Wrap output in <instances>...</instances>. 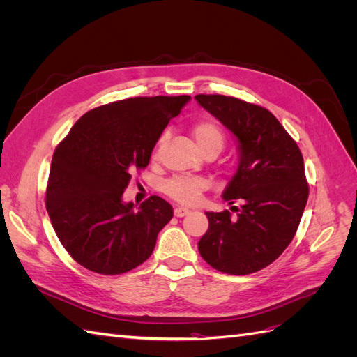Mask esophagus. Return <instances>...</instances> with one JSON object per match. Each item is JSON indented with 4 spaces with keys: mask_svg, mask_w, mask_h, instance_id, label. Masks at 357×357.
Instances as JSON below:
<instances>
[{
    "mask_svg": "<svg viewBox=\"0 0 357 357\" xmlns=\"http://www.w3.org/2000/svg\"><path fill=\"white\" fill-rule=\"evenodd\" d=\"M190 211L188 208H183V207H176L174 208V215L176 218H185V215H188Z\"/></svg>",
    "mask_w": 357,
    "mask_h": 357,
    "instance_id": "34e87169",
    "label": "esophagus"
}]
</instances>
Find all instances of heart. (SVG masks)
<instances>
[{
	"mask_svg": "<svg viewBox=\"0 0 357 357\" xmlns=\"http://www.w3.org/2000/svg\"><path fill=\"white\" fill-rule=\"evenodd\" d=\"M193 137H195L199 149L204 153L210 152V150H220L225 144V135L222 132L220 126L211 119H202L198 121L192 128ZM165 135L159 138V142L155 147L153 158L156 159L159 155L160 144L164 143ZM210 188V183L204 177H188V176H177L169 178L164 185V192L167 195L181 205H195L199 202L202 193Z\"/></svg>",
	"mask_w": 357,
	"mask_h": 357,
	"instance_id": "heart-1",
	"label": "heart"
}]
</instances>
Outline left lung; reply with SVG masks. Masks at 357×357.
Returning <instances> with one entry per match:
<instances>
[{
    "instance_id": "left-lung-1",
    "label": "left lung",
    "mask_w": 357,
    "mask_h": 357,
    "mask_svg": "<svg viewBox=\"0 0 357 357\" xmlns=\"http://www.w3.org/2000/svg\"><path fill=\"white\" fill-rule=\"evenodd\" d=\"M195 98L231 129L241 150L238 169L223 192L231 211L205 213L208 229L198 250L220 273L253 274L273 264L298 231L308 199L304 158L264 107L225 95Z\"/></svg>"
}]
</instances>
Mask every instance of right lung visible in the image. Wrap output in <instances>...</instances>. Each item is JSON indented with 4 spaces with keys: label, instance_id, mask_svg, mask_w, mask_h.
Listing matches in <instances>:
<instances>
[{
    "label": "right lung",
    "instance_id": "add662e5",
    "mask_svg": "<svg viewBox=\"0 0 357 357\" xmlns=\"http://www.w3.org/2000/svg\"><path fill=\"white\" fill-rule=\"evenodd\" d=\"M189 100V95L134 96L100 105L84 113L55 149L46 210L63 248L89 271L123 274L153 253L174 210L152 195L134 211L122 195Z\"/></svg>",
    "mask_w": 357,
    "mask_h": 357
}]
</instances>
